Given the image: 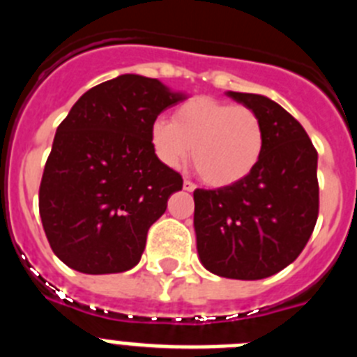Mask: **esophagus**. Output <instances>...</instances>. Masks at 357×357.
Returning <instances> with one entry per match:
<instances>
[{"mask_svg": "<svg viewBox=\"0 0 357 357\" xmlns=\"http://www.w3.org/2000/svg\"><path fill=\"white\" fill-rule=\"evenodd\" d=\"M195 189H197V185H195L193 182L184 181V191H189V193H191V191H195Z\"/></svg>", "mask_w": 357, "mask_h": 357, "instance_id": "1", "label": "esophagus"}]
</instances>
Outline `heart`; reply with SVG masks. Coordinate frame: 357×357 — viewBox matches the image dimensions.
I'll return each instance as SVG.
<instances>
[{"label":"heart","instance_id":"obj_1","mask_svg":"<svg viewBox=\"0 0 357 357\" xmlns=\"http://www.w3.org/2000/svg\"><path fill=\"white\" fill-rule=\"evenodd\" d=\"M150 143L160 162L181 168L193 150L195 168L204 182L227 188L247 178L264 150L263 121L248 107L209 96L191 98L150 125Z\"/></svg>","mask_w":357,"mask_h":357}]
</instances>
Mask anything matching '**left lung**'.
I'll list each match as a JSON object with an SVG mask.
<instances>
[{
  "label": "left lung",
  "instance_id": "obj_1",
  "mask_svg": "<svg viewBox=\"0 0 357 357\" xmlns=\"http://www.w3.org/2000/svg\"><path fill=\"white\" fill-rule=\"evenodd\" d=\"M225 94L259 116L264 150L241 182L193 193L198 257L214 275L266 279L291 264L313 234L318 153L279 103L263 94Z\"/></svg>",
  "mask_w": 357,
  "mask_h": 357
}]
</instances>
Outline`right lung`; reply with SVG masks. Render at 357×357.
<instances>
[{
  "label": "right lung",
  "mask_w": 357,
  "mask_h": 357,
  "mask_svg": "<svg viewBox=\"0 0 357 357\" xmlns=\"http://www.w3.org/2000/svg\"><path fill=\"white\" fill-rule=\"evenodd\" d=\"M188 94L157 78L119 77L78 98L59 125L39 189V213L55 255L89 275L141 261L146 234L182 189L150 143V125Z\"/></svg>",
  "instance_id": "add662e5"
}]
</instances>
